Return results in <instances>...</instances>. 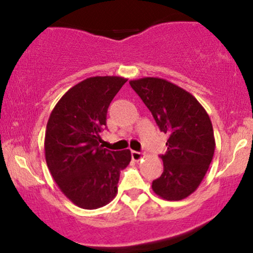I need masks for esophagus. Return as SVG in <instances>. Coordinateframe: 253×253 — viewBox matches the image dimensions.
<instances>
[{"label":"esophagus","instance_id":"1","mask_svg":"<svg viewBox=\"0 0 253 253\" xmlns=\"http://www.w3.org/2000/svg\"><path fill=\"white\" fill-rule=\"evenodd\" d=\"M130 155H132V159L134 162H139V161H141V159L144 158L143 153L136 152V151H132V153H130Z\"/></svg>","mask_w":253,"mask_h":253}]
</instances>
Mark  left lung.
Instances as JSON below:
<instances>
[{"label":"left lung","instance_id":"1","mask_svg":"<svg viewBox=\"0 0 253 253\" xmlns=\"http://www.w3.org/2000/svg\"><path fill=\"white\" fill-rule=\"evenodd\" d=\"M162 132L169 135L162 155L163 173L152 190L168 201H179L201 184L215 150L210 115L190 92L158 77L129 81Z\"/></svg>","mask_w":253,"mask_h":253}]
</instances>
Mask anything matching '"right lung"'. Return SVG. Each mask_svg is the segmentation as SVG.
Segmentation results:
<instances>
[{"mask_svg": "<svg viewBox=\"0 0 253 253\" xmlns=\"http://www.w3.org/2000/svg\"><path fill=\"white\" fill-rule=\"evenodd\" d=\"M126 82L119 76L86 78L63 95L48 118V170L60 191L83 210H97L117 196L120 171L130 162L129 150L100 145L109 104Z\"/></svg>", "mask_w": 253, "mask_h": 253, "instance_id": "1", "label": "right lung"}]
</instances>
